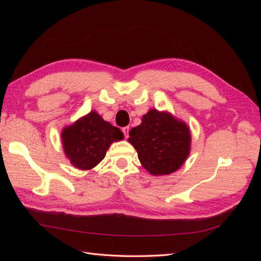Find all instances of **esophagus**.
Here are the masks:
<instances>
[{"mask_svg": "<svg viewBox=\"0 0 261 261\" xmlns=\"http://www.w3.org/2000/svg\"><path fill=\"white\" fill-rule=\"evenodd\" d=\"M129 126H126V127H123V133H124V135H125V138H128V134H129Z\"/></svg>", "mask_w": 261, "mask_h": 261, "instance_id": "1", "label": "esophagus"}]
</instances>
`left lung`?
I'll return each mask as SVG.
<instances>
[{
  "mask_svg": "<svg viewBox=\"0 0 261 261\" xmlns=\"http://www.w3.org/2000/svg\"><path fill=\"white\" fill-rule=\"evenodd\" d=\"M128 143L150 174L161 176L172 174L184 164L191 152L192 135L184 121L168 111L151 109L141 124L130 129Z\"/></svg>",
  "mask_w": 261,
  "mask_h": 261,
  "instance_id": "8db88e82",
  "label": "left lung"
}]
</instances>
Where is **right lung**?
I'll return each instance as SVG.
<instances>
[{"mask_svg": "<svg viewBox=\"0 0 261 261\" xmlns=\"http://www.w3.org/2000/svg\"><path fill=\"white\" fill-rule=\"evenodd\" d=\"M123 133L96 111L82 116L65 126L61 133L64 153L69 162L80 170H91L105 159L109 147L122 140Z\"/></svg>", "mask_w": 261, "mask_h": 261, "instance_id": "obj_1", "label": "right lung"}]
</instances>
